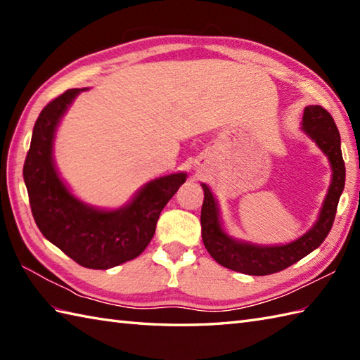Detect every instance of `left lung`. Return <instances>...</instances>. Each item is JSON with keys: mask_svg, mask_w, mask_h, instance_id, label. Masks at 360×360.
<instances>
[{"mask_svg": "<svg viewBox=\"0 0 360 360\" xmlns=\"http://www.w3.org/2000/svg\"><path fill=\"white\" fill-rule=\"evenodd\" d=\"M302 128L328 156L333 168L331 186L328 188L317 223L300 238L281 246H258V244L233 240L221 226L215 196L207 186L201 184L204 190L201 209L202 241L212 258L221 266L248 275L280 272L311 254L330 233L340 195L345 187V162L340 150V134L331 114L320 105H309L304 108Z\"/></svg>", "mask_w": 360, "mask_h": 360, "instance_id": "left-lung-1", "label": "left lung"}]
</instances>
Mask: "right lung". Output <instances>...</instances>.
Segmentation results:
<instances>
[{"label":"right lung","mask_w":360,"mask_h":360,"mask_svg":"<svg viewBox=\"0 0 360 360\" xmlns=\"http://www.w3.org/2000/svg\"><path fill=\"white\" fill-rule=\"evenodd\" d=\"M83 89H68L38 116L22 167L30 210L52 244L89 269H110L139 257L156 231L165 204L187 179L174 173L153 179L117 210H101L77 200L60 179L52 158L57 127Z\"/></svg>","instance_id":"obj_1"}]
</instances>
